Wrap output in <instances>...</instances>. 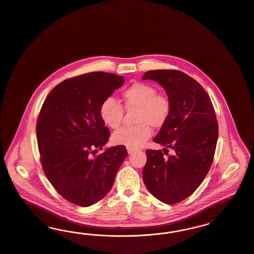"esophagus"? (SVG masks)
I'll use <instances>...</instances> for the list:
<instances>
[{"mask_svg": "<svg viewBox=\"0 0 254 254\" xmlns=\"http://www.w3.org/2000/svg\"><path fill=\"white\" fill-rule=\"evenodd\" d=\"M127 153H128V154H132V153L136 151V149H135V148H131V147H127Z\"/></svg>", "mask_w": 254, "mask_h": 254, "instance_id": "esophagus-1", "label": "esophagus"}]
</instances>
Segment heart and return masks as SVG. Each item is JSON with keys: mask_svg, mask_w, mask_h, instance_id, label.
<instances>
[{"mask_svg": "<svg viewBox=\"0 0 254 254\" xmlns=\"http://www.w3.org/2000/svg\"><path fill=\"white\" fill-rule=\"evenodd\" d=\"M157 91L153 85L143 82L133 83L123 90L124 107L127 110H136L137 125L114 132L113 142L131 148L139 147L151 137V127L159 128L166 123L171 112V103L166 95ZM99 114L106 126L116 129L122 124L124 109L120 103L109 97L102 102Z\"/></svg>", "mask_w": 254, "mask_h": 254, "instance_id": "1", "label": "heart"}]
</instances>
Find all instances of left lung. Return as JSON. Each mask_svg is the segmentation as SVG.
Here are the masks:
<instances>
[{
	"label": "left lung",
	"instance_id": "8db88e82",
	"mask_svg": "<svg viewBox=\"0 0 254 254\" xmlns=\"http://www.w3.org/2000/svg\"><path fill=\"white\" fill-rule=\"evenodd\" d=\"M142 80L163 86L171 103L166 123L153 141L173 155L164 158L162 150H146L142 179L147 190L167 204L181 202L196 190L213 163L218 124L210 96L191 76L177 70L146 71Z\"/></svg>",
	"mask_w": 254,
	"mask_h": 254
}]
</instances>
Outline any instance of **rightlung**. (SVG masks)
I'll return each mask as SVG.
<instances>
[{
  "label": "right lung",
  "mask_w": 254,
  "mask_h": 254,
  "mask_svg": "<svg viewBox=\"0 0 254 254\" xmlns=\"http://www.w3.org/2000/svg\"><path fill=\"white\" fill-rule=\"evenodd\" d=\"M124 83L114 73H85L57 85L41 107L36 131L43 171L58 193L75 205L101 200L127 156L124 145L95 155L110 138L100 105Z\"/></svg>",
  "instance_id": "1"
}]
</instances>
